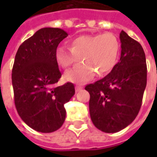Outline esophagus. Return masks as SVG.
I'll list each match as a JSON object with an SVG mask.
<instances>
[{
    "label": "esophagus",
    "instance_id": "34e87169",
    "mask_svg": "<svg viewBox=\"0 0 157 157\" xmlns=\"http://www.w3.org/2000/svg\"><path fill=\"white\" fill-rule=\"evenodd\" d=\"M83 89V86L81 85H76L75 86V92H80L81 90Z\"/></svg>",
    "mask_w": 157,
    "mask_h": 157
}]
</instances>
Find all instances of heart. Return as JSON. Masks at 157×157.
Wrapping results in <instances>:
<instances>
[{"instance_id": "obj_1", "label": "heart", "mask_w": 157, "mask_h": 157, "mask_svg": "<svg viewBox=\"0 0 157 157\" xmlns=\"http://www.w3.org/2000/svg\"><path fill=\"white\" fill-rule=\"evenodd\" d=\"M120 50L118 38L112 33L81 35L73 39L71 48L59 47L56 59L61 67L67 69L81 60L74 68L65 73L69 82L83 83L94 75L109 73L116 64Z\"/></svg>"}]
</instances>
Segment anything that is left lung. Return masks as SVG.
Returning a JSON list of instances; mask_svg holds the SVG:
<instances>
[{"label": "left lung", "instance_id": "8db88e82", "mask_svg": "<svg viewBox=\"0 0 157 157\" xmlns=\"http://www.w3.org/2000/svg\"><path fill=\"white\" fill-rule=\"evenodd\" d=\"M121 55L111 72L86 86L90 93L89 111L93 124L101 131L116 133L138 115L147 81V67L140 44L120 33Z\"/></svg>", "mask_w": 157, "mask_h": 157}]
</instances>
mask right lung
Listing matches in <instances>:
<instances>
[{
    "label": "right lung",
    "mask_w": 157,
    "mask_h": 157,
    "mask_svg": "<svg viewBox=\"0 0 157 157\" xmlns=\"http://www.w3.org/2000/svg\"><path fill=\"white\" fill-rule=\"evenodd\" d=\"M68 36L63 29L44 28L20 45L12 72L16 109L23 122L42 133L60 128L65 103L75 94L71 82L56 86L61 77L56 59L59 44Z\"/></svg>",
    "instance_id": "obj_1"
}]
</instances>
